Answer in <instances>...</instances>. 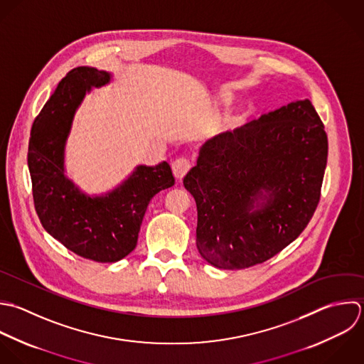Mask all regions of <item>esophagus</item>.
<instances>
[{
  "instance_id": "obj_1",
  "label": "esophagus",
  "mask_w": 364,
  "mask_h": 364,
  "mask_svg": "<svg viewBox=\"0 0 364 364\" xmlns=\"http://www.w3.org/2000/svg\"><path fill=\"white\" fill-rule=\"evenodd\" d=\"M171 168H173V173H174L176 178L181 180L188 173V170L191 168V161L187 157H178L173 161Z\"/></svg>"
}]
</instances>
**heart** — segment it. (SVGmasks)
Segmentation results:
<instances>
[{"label":"heart","mask_w":364,"mask_h":364,"mask_svg":"<svg viewBox=\"0 0 364 364\" xmlns=\"http://www.w3.org/2000/svg\"><path fill=\"white\" fill-rule=\"evenodd\" d=\"M242 119H244V112H242V110L230 112V113L224 117L223 123L220 124V130H221V132H230V130H234L235 127H238V126L241 124Z\"/></svg>","instance_id":"heart-1"}]
</instances>
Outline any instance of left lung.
<instances>
[{"label": "left lung", "mask_w": 364, "mask_h": 364, "mask_svg": "<svg viewBox=\"0 0 364 364\" xmlns=\"http://www.w3.org/2000/svg\"><path fill=\"white\" fill-rule=\"evenodd\" d=\"M326 161L328 136L309 99L205 141L183 180L197 204L201 257L244 269L279 254L312 220Z\"/></svg>", "instance_id": "obj_1"}]
</instances>
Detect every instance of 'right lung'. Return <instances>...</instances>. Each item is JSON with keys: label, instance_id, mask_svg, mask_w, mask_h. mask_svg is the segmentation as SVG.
<instances>
[{"label": "right lung", "instance_id": "right-lung-1", "mask_svg": "<svg viewBox=\"0 0 364 364\" xmlns=\"http://www.w3.org/2000/svg\"><path fill=\"white\" fill-rule=\"evenodd\" d=\"M109 80L110 75L96 68L69 70L35 117L28 144L33 205L42 227L69 251L96 262H116L136 248L150 200L176 181L166 161L139 166L102 197L82 194L65 177L63 149L75 110L86 90Z\"/></svg>", "mask_w": 364, "mask_h": 364}]
</instances>
